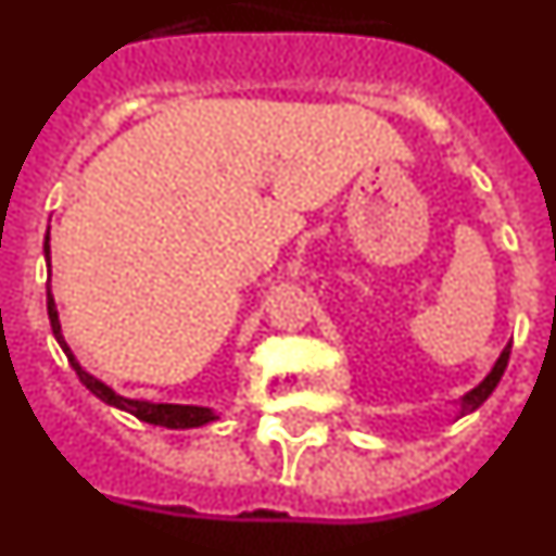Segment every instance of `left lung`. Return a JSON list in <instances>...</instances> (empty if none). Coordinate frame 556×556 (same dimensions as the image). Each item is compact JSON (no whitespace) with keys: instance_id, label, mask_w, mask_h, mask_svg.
<instances>
[{"instance_id":"1","label":"left lung","mask_w":556,"mask_h":556,"mask_svg":"<svg viewBox=\"0 0 556 556\" xmlns=\"http://www.w3.org/2000/svg\"><path fill=\"white\" fill-rule=\"evenodd\" d=\"M509 348H513V345H507V348H504V351H501L498 362H495V365H493V370H490L488 376H484V381H481L479 387H473V390H470L468 395H462V404H459V417H462V415H470V412H476V409H479L481 404H484V401H488L490 395H493V390H495V387H498L501 376H504V370H507V362H509Z\"/></svg>"}]
</instances>
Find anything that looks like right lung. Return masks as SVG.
Returning a JSON list of instances; mask_svg holds the SVG:
<instances>
[{"mask_svg": "<svg viewBox=\"0 0 556 556\" xmlns=\"http://www.w3.org/2000/svg\"><path fill=\"white\" fill-rule=\"evenodd\" d=\"M43 253H47L49 258V236H47V244H43ZM47 312H49V326H52V333H55L58 345L63 348V353H66L68 365L75 367V372L80 376V381L86 384V390L94 392L100 401H105L108 406H116V409H125L130 412L132 417H139V420H144V424H152V426H166V429H198V426H205V424H214V420H219V415L214 409H208V406H184V404H150V401H132V397H125V395H116V392L111 390L108 384H102L100 378H94L91 372H86L80 367V362L75 358V353H72V348L66 345V339H63L61 333V320H58V308H55V298H52V292L47 289Z\"/></svg>", "mask_w": 556, "mask_h": 556, "instance_id": "1", "label": "right lung"}]
</instances>
